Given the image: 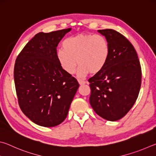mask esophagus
I'll return each instance as SVG.
<instances>
[{
  "instance_id": "obj_1",
  "label": "esophagus",
  "mask_w": 156,
  "mask_h": 156,
  "mask_svg": "<svg viewBox=\"0 0 156 156\" xmlns=\"http://www.w3.org/2000/svg\"><path fill=\"white\" fill-rule=\"evenodd\" d=\"M78 83L80 84H84L86 83L85 81L82 80H78Z\"/></svg>"
}]
</instances>
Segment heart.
I'll return each mask as SVG.
<instances>
[{"mask_svg": "<svg viewBox=\"0 0 156 156\" xmlns=\"http://www.w3.org/2000/svg\"><path fill=\"white\" fill-rule=\"evenodd\" d=\"M63 49L57 51L58 62L69 74L75 73L77 63L78 76L83 78L91 73H100L109 60L110 47L105 36L79 34L62 42Z\"/></svg>", "mask_w": 156, "mask_h": 156, "instance_id": "obj_1", "label": "heart"}]
</instances>
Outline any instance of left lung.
<instances>
[{
    "label": "left lung",
    "instance_id": "obj_1",
    "mask_svg": "<svg viewBox=\"0 0 156 156\" xmlns=\"http://www.w3.org/2000/svg\"><path fill=\"white\" fill-rule=\"evenodd\" d=\"M109 42L110 54L105 68L89 79V102L94 112L109 121H116L129 112L138 98L142 72L132 44L118 31L98 30Z\"/></svg>",
    "mask_w": 156,
    "mask_h": 156
}]
</instances>
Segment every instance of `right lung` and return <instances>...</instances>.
<instances>
[{
    "label": "right lung",
    "mask_w": 156,
    "mask_h": 156,
    "mask_svg": "<svg viewBox=\"0 0 156 156\" xmlns=\"http://www.w3.org/2000/svg\"><path fill=\"white\" fill-rule=\"evenodd\" d=\"M72 28L40 32L25 46L14 66V83L23 113L36 125L52 127L67 117L79 87L58 62L56 47Z\"/></svg>",
    "instance_id": "1"
}]
</instances>
